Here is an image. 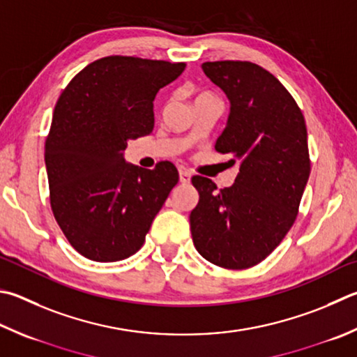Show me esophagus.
Instances as JSON below:
<instances>
[{
    "label": "esophagus",
    "instance_id": "1",
    "mask_svg": "<svg viewBox=\"0 0 357 357\" xmlns=\"http://www.w3.org/2000/svg\"><path fill=\"white\" fill-rule=\"evenodd\" d=\"M192 178V173L189 170H179V181L183 184H189Z\"/></svg>",
    "mask_w": 357,
    "mask_h": 357
}]
</instances>
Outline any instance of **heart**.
I'll use <instances>...</instances> for the list:
<instances>
[{
	"instance_id": "b5f03b06",
	"label": "heart",
	"mask_w": 357,
	"mask_h": 357,
	"mask_svg": "<svg viewBox=\"0 0 357 357\" xmlns=\"http://www.w3.org/2000/svg\"><path fill=\"white\" fill-rule=\"evenodd\" d=\"M206 96H211V95H207V93H201V95H198V96H197V100H199V98H206Z\"/></svg>"
}]
</instances>
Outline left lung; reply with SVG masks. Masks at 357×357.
<instances>
[{
    "mask_svg": "<svg viewBox=\"0 0 357 357\" xmlns=\"http://www.w3.org/2000/svg\"><path fill=\"white\" fill-rule=\"evenodd\" d=\"M203 71L231 101L215 150L238 162V174L220 192L192 178L199 193L192 238L206 261L243 270L271 255L295 223L310 173L306 121L289 90L256 63L204 62Z\"/></svg>",
    "mask_w": 357,
    "mask_h": 357,
    "instance_id": "left-lung-1",
    "label": "left lung"
}]
</instances>
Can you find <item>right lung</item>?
<instances>
[{"label": "right lung", "mask_w": 357, "mask_h": 357, "mask_svg": "<svg viewBox=\"0 0 357 357\" xmlns=\"http://www.w3.org/2000/svg\"><path fill=\"white\" fill-rule=\"evenodd\" d=\"M184 62L107 56L82 68L56 102L45 142L51 211L73 248L90 261L137 252L179 174L123 159L128 140L154 128V96Z\"/></svg>", "instance_id": "obj_1"}]
</instances>
